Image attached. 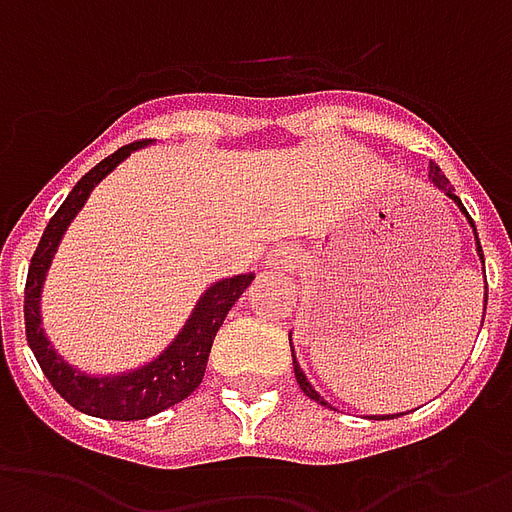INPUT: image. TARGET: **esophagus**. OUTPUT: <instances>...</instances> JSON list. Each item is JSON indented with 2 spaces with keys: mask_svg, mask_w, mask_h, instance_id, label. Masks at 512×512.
I'll list each match as a JSON object with an SVG mask.
<instances>
[{
  "mask_svg": "<svg viewBox=\"0 0 512 512\" xmlns=\"http://www.w3.org/2000/svg\"><path fill=\"white\" fill-rule=\"evenodd\" d=\"M297 264H300V251H297L294 245H283V248H275V251L270 253L272 270L292 272L297 270Z\"/></svg>",
  "mask_w": 512,
  "mask_h": 512,
  "instance_id": "esophagus-1",
  "label": "esophagus"
}]
</instances>
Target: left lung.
<instances>
[{
  "instance_id": "8db88e82",
  "label": "left lung",
  "mask_w": 512,
  "mask_h": 512,
  "mask_svg": "<svg viewBox=\"0 0 512 512\" xmlns=\"http://www.w3.org/2000/svg\"><path fill=\"white\" fill-rule=\"evenodd\" d=\"M428 179L434 182L436 188L445 190V193H447V196H450V199L458 201V207L464 210V204H461V199H458V196H455V193H453V188H450V179H447L445 174L439 171V166H436V163H428ZM464 212H466V210H464ZM466 218H469V212H466ZM469 223H472V229H475V220L469 218ZM475 237H477V231H475ZM477 251H480V259H483V248H480V240H477ZM486 302H488V283H486ZM289 341H292V338H289ZM292 357H294V352H292ZM294 376H297V384H300L302 393L308 395L311 401H316V404L327 406V401H324V398H319V393H316V390H313L311 384H308V379H305V374H302V371H300V365H297V360H294ZM390 417H398V414H387V420H390Z\"/></svg>"
}]
</instances>
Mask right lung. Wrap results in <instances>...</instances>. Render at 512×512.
Listing matches in <instances>:
<instances>
[{"label":"right lung","mask_w":512,"mask_h":512,"mask_svg":"<svg viewBox=\"0 0 512 512\" xmlns=\"http://www.w3.org/2000/svg\"><path fill=\"white\" fill-rule=\"evenodd\" d=\"M144 144L147 141H133V144L119 147L114 155L100 160L95 169L78 179L76 188L70 190V196L62 201V207L54 212V218L48 220L46 231L37 242L35 256L29 261V275H26V341L32 346L37 363L43 368V374L48 376L51 387L65 398L67 404L76 406L78 412L103 417V420H144V417H152V414L185 401L204 379L212 341H215L226 313L231 311V305L240 300V294L253 281V275H237V278H226V281L210 286L196 305L188 324H185V330L177 335V341L171 343L158 360H152L133 374L92 379V376L78 374L76 368H70L65 360H59L54 354L46 335L40 330V311H37L40 286L46 278L48 264L54 259V251H57L59 240L65 234L67 223L76 218L81 204L87 201L89 190L95 188L119 160H125L133 149L144 147Z\"/></svg>","instance_id":"1"}]
</instances>
